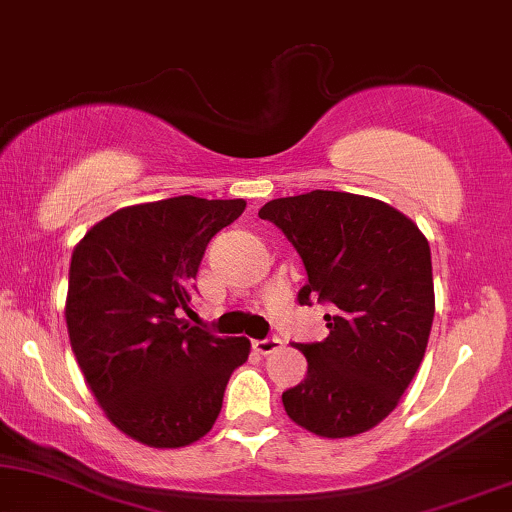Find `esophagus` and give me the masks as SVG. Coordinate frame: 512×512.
I'll list each match as a JSON object with an SVG mask.
<instances>
[{
	"label": "esophagus",
	"mask_w": 512,
	"mask_h": 512,
	"mask_svg": "<svg viewBox=\"0 0 512 512\" xmlns=\"http://www.w3.org/2000/svg\"><path fill=\"white\" fill-rule=\"evenodd\" d=\"M251 347H254L258 354H270V352H275V349L282 347V340H279L277 335H268V338L251 342Z\"/></svg>",
	"instance_id": "34e87169"
}]
</instances>
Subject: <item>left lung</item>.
Here are the masks:
<instances>
[{
	"instance_id": "left-lung-1",
	"label": "left lung",
	"mask_w": 512,
	"mask_h": 512,
	"mask_svg": "<svg viewBox=\"0 0 512 512\" xmlns=\"http://www.w3.org/2000/svg\"><path fill=\"white\" fill-rule=\"evenodd\" d=\"M258 216L286 235L305 265L300 305H331L328 338L298 342L307 375L286 389V415L324 438L373 429L401 401L429 342L431 249L408 216L354 193L277 198Z\"/></svg>"
}]
</instances>
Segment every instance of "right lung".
Wrapping results in <instances>:
<instances>
[{"label": "right lung", "mask_w": 512, "mask_h": 512, "mask_svg": "<svg viewBox=\"0 0 512 512\" xmlns=\"http://www.w3.org/2000/svg\"><path fill=\"white\" fill-rule=\"evenodd\" d=\"M244 207L193 195L123 207L76 244L65 310L72 352L104 415L139 443L184 447L205 436L247 361V338L179 319L191 312L209 240Z\"/></svg>", "instance_id": "obj_1"}]
</instances>
